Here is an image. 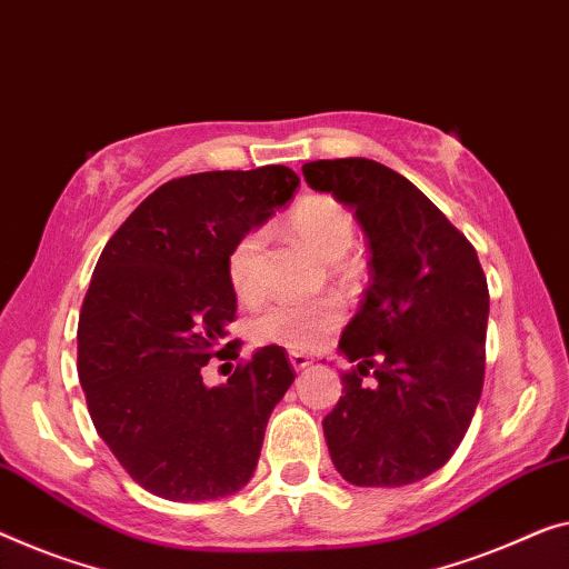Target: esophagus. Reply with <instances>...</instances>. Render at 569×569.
Instances as JSON below:
<instances>
[{
    "mask_svg": "<svg viewBox=\"0 0 569 569\" xmlns=\"http://www.w3.org/2000/svg\"><path fill=\"white\" fill-rule=\"evenodd\" d=\"M288 362H291L293 370H307L311 366V358L303 352H288Z\"/></svg>",
    "mask_w": 569,
    "mask_h": 569,
    "instance_id": "34e87169",
    "label": "esophagus"
}]
</instances>
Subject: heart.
Here are the masks:
<instances>
[{
  "label": "heart",
  "mask_w": 569,
  "mask_h": 569,
  "mask_svg": "<svg viewBox=\"0 0 569 569\" xmlns=\"http://www.w3.org/2000/svg\"><path fill=\"white\" fill-rule=\"evenodd\" d=\"M288 230L313 256L337 262L350 250L355 219L345 203L332 197H307L288 214ZM262 250V230H248L237 237L227 252V281L242 301L258 296V256ZM339 307L335 301H273L250 325V335L260 345H278L286 350H313L339 327Z\"/></svg>",
  "instance_id": "heart-1"
}]
</instances>
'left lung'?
<instances>
[{
  "label": "left lung",
  "instance_id": "left-lung-1",
  "mask_svg": "<svg viewBox=\"0 0 569 569\" xmlns=\"http://www.w3.org/2000/svg\"><path fill=\"white\" fill-rule=\"evenodd\" d=\"M301 171L355 211L370 250V286L339 339L358 366L321 421L329 457L352 486H409L455 455L480 401L486 273L465 234L388 166L337 158Z\"/></svg>",
  "mask_w": 569,
  "mask_h": 569
}]
</instances>
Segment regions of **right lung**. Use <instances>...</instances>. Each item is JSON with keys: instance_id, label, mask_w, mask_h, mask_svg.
<instances>
[{"instance_id": "obj_1", "label": "right lung", "mask_w": 569, "mask_h": 569, "mask_svg": "<svg viewBox=\"0 0 569 569\" xmlns=\"http://www.w3.org/2000/svg\"><path fill=\"white\" fill-rule=\"evenodd\" d=\"M286 166L173 178L101 250L79 317V380L91 421L130 478L168 501H214L248 486L270 411L293 383L278 345L207 386L237 296L227 252L299 189Z\"/></svg>"}]
</instances>
